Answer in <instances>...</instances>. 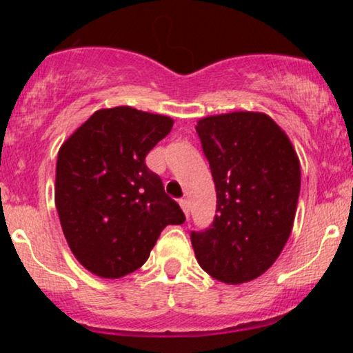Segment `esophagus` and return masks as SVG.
<instances>
[{"instance_id":"34e87169","label":"esophagus","mask_w":353,"mask_h":353,"mask_svg":"<svg viewBox=\"0 0 353 353\" xmlns=\"http://www.w3.org/2000/svg\"><path fill=\"white\" fill-rule=\"evenodd\" d=\"M180 205H181V209H183V212H185V215L188 219V216H190V202H188L186 199H180Z\"/></svg>"}]
</instances>
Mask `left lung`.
I'll list each match as a JSON object with an SVG mask.
<instances>
[{
    "instance_id": "1",
    "label": "left lung",
    "mask_w": 353,
    "mask_h": 353,
    "mask_svg": "<svg viewBox=\"0 0 353 353\" xmlns=\"http://www.w3.org/2000/svg\"><path fill=\"white\" fill-rule=\"evenodd\" d=\"M216 191L209 228L192 231L201 268L226 284L259 278L291 234L301 163L288 134L262 112L210 115L196 125Z\"/></svg>"
}]
</instances>
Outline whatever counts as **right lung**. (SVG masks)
Instances as JSON below:
<instances>
[{
	"label": "right lung",
	"instance_id": "add662e5",
	"mask_svg": "<svg viewBox=\"0 0 353 353\" xmlns=\"http://www.w3.org/2000/svg\"><path fill=\"white\" fill-rule=\"evenodd\" d=\"M173 120L130 105L101 109L57 154L54 199L75 259L101 278H122L146 262L162 230L185 214L146 167Z\"/></svg>",
	"mask_w": 353,
	"mask_h": 353
}]
</instances>
